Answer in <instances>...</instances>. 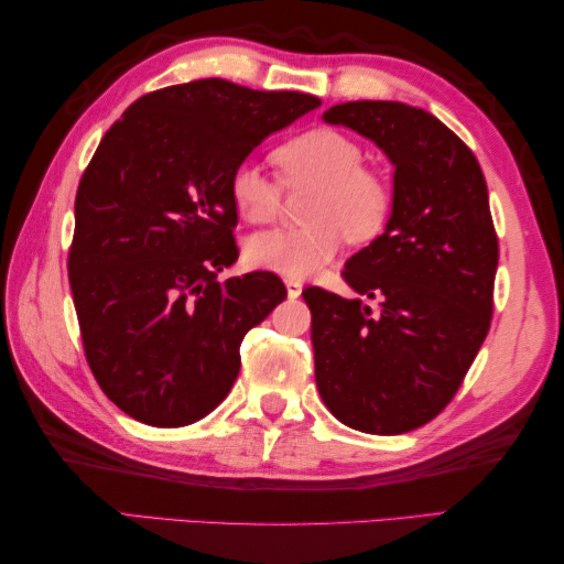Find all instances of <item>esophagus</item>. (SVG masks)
Segmentation results:
<instances>
[{"label": "esophagus", "mask_w": 564, "mask_h": 564, "mask_svg": "<svg viewBox=\"0 0 564 564\" xmlns=\"http://www.w3.org/2000/svg\"><path fill=\"white\" fill-rule=\"evenodd\" d=\"M284 288H288V297L290 300H297L300 294H302V282L300 280H292V276H288V280H284Z\"/></svg>", "instance_id": "esophagus-1"}]
</instances>
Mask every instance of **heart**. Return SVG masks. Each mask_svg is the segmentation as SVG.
<instances>
[{
  "label": "heart",
  "mask_w": 564,
  "mask_h": 564,
  "mask_svg": "<svg viewBox=\"0 0 564 564\" xmlns=\"http://www.w3.org/2000/svg\"><path fill=\"white\" fill-rule=\"evenodd\" d=\"M274 162L284 184L315 182L304 227L270 229L247 242V262L288 276H307L325 267L347 235L355 242L377 237L392 209V192L380 174L362 164L359 144L332 127L307 129L276 147ZM229 199L249 225L276 217L282 189L272 177L242 162L229 177Z\"/></svg>",
  "instance_id": "obj_1"
}]
</instances>
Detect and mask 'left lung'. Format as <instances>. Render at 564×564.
I'll list each match as a JSON object with an SVG mask.
<instances>
[{"label": "left lung", "mask_w": 564, "mask_h": 564, "mask_svg": "<svg viewBox=\"0 0 564 564\" xmlns=\"http://www.w3.org/2000/svg\"><path fill=\"white\" fill-rule=\"evenodd\" d=\"M322 119L390 156L394 195L384 232L345 264L357 297L302 292L317 390L347 427L402 435L447 408L490 329L500 247L485 174L449 127L402 101H347Z\"/></svg>", "instance_id": "left-lung-1"}]
</instances>
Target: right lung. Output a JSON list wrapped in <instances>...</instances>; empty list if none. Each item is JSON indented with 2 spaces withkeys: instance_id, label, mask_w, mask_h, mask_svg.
I'll return each mask as SVG.
<instances>
[{
  "instance_id": "right-lung-1",
  "label": "right lung",
  "mask_w": 564,
  "mask_h": 564,
  "mask_svg": "<svg viewBox=\"0 0 564 564\" xmlns=\"http://www.w3.org/2000/svg\"><path fill=\"white\" fill-rule=\"evenodd\" d=\"M302 91L197 79L150 91L101 137L74 199L69 288L91 375L129 417L184 427L232 390L239 345L288 297L235 264L229 177L319 107Z\"/></svg>"
}]
</instances>
